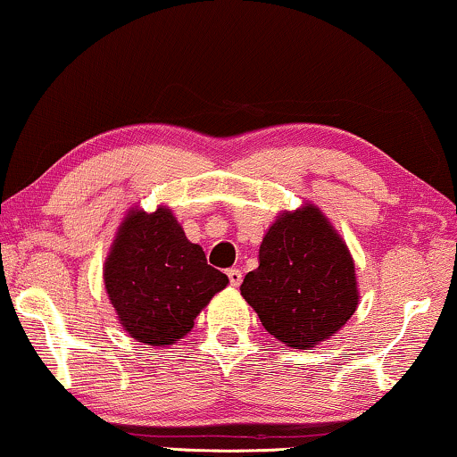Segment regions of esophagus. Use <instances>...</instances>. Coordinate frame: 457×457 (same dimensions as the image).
<instances>
[{
  "label": "esophagus",
  "instance_id": "1",
  "mask_svg": "<svg viewBox=\"0 0 457 457\" xmlns=\"http://www.w3.org/2000/svg\"><path fill=\"white\" fill-rule=\"evenodd\" d=\"M227 277L230 280V285L239 287L241 280H243V272L239 270V268H230V270H227Z\"/></svg>",
  "mask_w": 457,
  "mask_h": 457
}]
</instances>
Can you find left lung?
<instances>
[{
	"label": "left lung",
	"instance_id": "obj_1",
	"mask_svg": "<svg viewBox=\"0 0 457 457\" xmlns=\"http://www.w3.org/2000/svg\"><path fill=\"white\" fill-rule=\"evenodd\" d=\"M241 295L274 339L310 349L345 327L360 302L347 243L320 208L285 210L266 230Z\"/></svg>",
	"mask_w": 457,
	"mask_h": 457
}]
</instances>
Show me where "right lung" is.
Here are the masks:
<instances>
[{
    "label": "right lung",
    "mask_w": 457,
    "mask_h": 457,
    "mask_svg": "<svg viewBox=\"0 0 457 457\" xmlns=\"http://www.w3.org/2000/svg\"><path fill=\"white\" fill-rule=\"evenodd\" d=\"M104 285L118 322L139 343L168 347L189 333L228 277L187 239L172 210L130 208L112 241Z\"/></svg>",
    "instance_id": "right-lung-1"
}]
</instances>
